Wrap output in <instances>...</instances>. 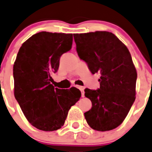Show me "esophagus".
I'll list each match as a JSON object with an SVG mask.
<instances>
[{
  "label": "esophagus",
  "mask_w": 152,
  "mask_h": 152,
  "mask_svg": "<svg viewBox=\"0 0 152 152\" xmlns=\"http://www.w3.org/2000/svg\"><path fill=\"white\" fill-rule=\"evenodd\" d=\"M79 89L80 90L81 92H82V97L85 96V91H84V88H82V87H79Z\"/></svg>",
  "instance_id": "34e87169"
}]
</instances>
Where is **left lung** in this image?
Instances as JSON below:
<instances>
[{"label": "left lung", "mask_w": 152, "mask_h": 152, "mask_svg": "<svg viewBox=\"0 0 152 152\" xmlns=\"http://www.w3.org/2000/svg\"><path fill=\"white\" fill-rule=\"evenodd\" d=\"M76 51L93 74L99 73L100 88L85 90L92 107L85 113L94 130L118 127L128 115L136 95L137 74L127 47L112 32L73 34Z\"/></svg>", "instance_id": "obj_1"}]
</instances>
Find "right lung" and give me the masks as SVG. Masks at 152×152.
<instances>
[{"mask_svg": "<svg viewBox=\"0 0 152 152\" xmlns=\"http://www.w3.org/2000/svg\"><path fill=\"white\" fill-rule=\"evenodd\" d=\"M72 44L73 34L40 32L23 43L18 53L13 66L14 95L26 120L39 130L61 128L82 95L74 87L58 89L51 84L60 57Z\"/></svg>", "mask_w": 152, "mask_h": 152, "instance_id": "obj_1", "label": "right lung"}]
</instances>
